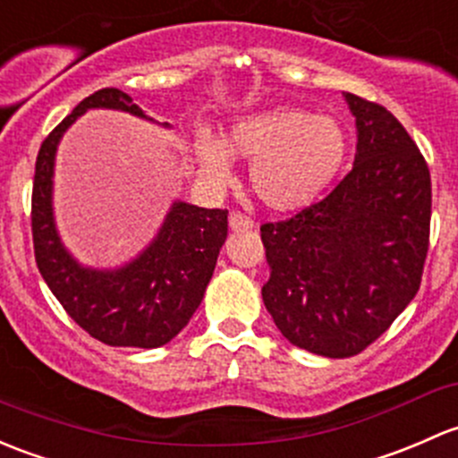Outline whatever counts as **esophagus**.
Listing matches in <instances>:
<instances>
[{
  "instance_id": "34e87169",
  "label": "esophagus",
  "mask_w": 458,
  "mask_h": 458,
  "mask_svg": "<svg viewBox=\"0 0 458 458\" xmlns=\"http://www.w3.org/2000/svg\"><path fill=\"white\" fill-rule=\"evenodd\" d=\"M230 228L233 230H252L254 221L243 213H230Z\"/></svg>"
}]
</instances>
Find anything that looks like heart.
Returning a JSON list of instances; mask_svg holds the SVG:
<instances>
[{
    "mask_svg": "<svg viewBox=\"0 0 458 458\" xmlns=\"http://www.w3.org/2000/svg\"><path fill=\"white\" fill-rule=\"evenodd\" d=\"M225 152L250 162L248 189L267 210L293 213L334 182L349 156V136L331 115L274 107L239 120L224 144L199 142L201 173L213 186H225L233 175Z\"/></svg>",
    "mask_w": 458,
    "mask_h": 458,
    "instance_id": "b5f03b06",
    "label": "heart"
}]
</instances>
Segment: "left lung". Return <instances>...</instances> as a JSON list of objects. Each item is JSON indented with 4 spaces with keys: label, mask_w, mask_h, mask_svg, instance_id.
<instances>
[{
    "label": "left lung",
    "mask_w": 458,
    "mask_h": 458,
    "mask_svg": "<svg viewBox=\"0 0 458 458\" xmlns=\"http://www.w3.org/2000/svg\"><path fill=\"white\" fill-rule=\"evenodd\" d=\"M358 127L355 165L285 221L261 225L263 302L292 344L351 358L373 344L421 285L430 243L426 157L379 103L344 94Z\"/></svg>",
    "instance_id": "obj_1"
}]
</instances>
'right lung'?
Instances as JSON below:
<instances>
[{"instance_id":"1","label":"right lung","mask_w":458,"mask_h":458,"mask_svg":"<svg viewBox=\"0 0 458 458\" xmlns=\"http://www.w3.org/2000/svg\"><path fill=\"white\" fill-rule=\"evenodd\" d=\"M107 107L144 115L115 88L94 91L56 124L38 148L32 184L37 267L67 316L109 346L156 349L171 343L195 314L228 237V210L175 201L156 242L115 272L81 267L59 242L52 216V171L61 136L81 114Z\"/></svg>"}]
</instances>
